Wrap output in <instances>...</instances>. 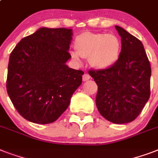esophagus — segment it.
<instances>
[{
	"label": "esophagus",
	"mask_w": 158,
	"mask_h": 158,
	"mask_svg": "<svg viewBox=\"0 0 158 158\" xmlns=\"http://www.w3.org/2000/svg\"><path fill=\"white\" fill-rule=\"evenodd\" d=\"M90 79H91V77L89 76L88 74H84V75H83V81H88V80H89Z\"/></svg>",
	"instance_id": "1"
}]
</instances>
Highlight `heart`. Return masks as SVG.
Here are the masks:
<instances>
[{
    "instance_id": "obj_1",
    "label": "heart",
    "mask_w": 158,
    "mask_h": 158,
    "mask_svg": "<svg viewBox=\"0 0 158 158\" xmlns=\"http://www.w3.org/2000/svg\"><path fill=\"white\" fill-rule=\"evenodd\" d=\"M76 53L71 56L79 61V56L89 59L90 66L102 70L115 64L120 57L121 43L117 36L102 33H83L77 36L74 43Z\"/></svg>"
}]
</instances>
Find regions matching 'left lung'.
<instances>
[{"label":"left lung","mask_w":158,"mask_h":158,"mask_svg":"<svg viewBox=\"0 0 158 158\" xmlns=\"http://www.w3.org/2000/svg\"><path fill=\"white\" fill-rule=\"evenodd\" d=\"M121 52L112 66L89 70L98 86L96 106L102 116L115 124L138 117L150 97L151 66L141 41L119 26Z\"/></svg>","instance_id":"obj_1"}]
</instances>
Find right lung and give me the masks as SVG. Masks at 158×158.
<instances>
[{
    "mask_svg": "<svg viewBox=\"0 0 158 158\" xmlns=\"http://www.w3.org/2000/svg\"><path fill=\"white\" fill-rule=\"evenodd\" d=\"M72 29L40 28L21 39L10 56L6 89L14 106L28 121L45 125L62 115L84 71L65 64Z\"/></svg>",
    "mask_w": 158,
    "mask_h": 158,
    "instance_id": "right-lung-1",
    "label": "right lung"
}]
</instances>
